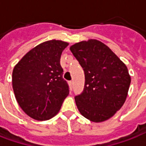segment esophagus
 Returning a JSON list of instances; mask_svg holds the SVG:
<instances>
[{
  "label": "esophagus",
  "instance_id": "obj_1",
  "mask_svg": "<svg viewBox=\"0 0 146 146\" xmlns=\"http://www.w3.org/2000/svg\"><path fill=\"white\" fill-rule=\"evenodd\" d=\"M69 85H70V88L72 89V88H73V81H69Z\"/></svg>",
  "mask_w": 146,
  "mask_h": 146
}]
</instances>
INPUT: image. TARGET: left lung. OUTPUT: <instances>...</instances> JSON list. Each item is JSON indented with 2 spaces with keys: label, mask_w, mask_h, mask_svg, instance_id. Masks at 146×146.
Wrapping results in <instances>:
<instances>
[{
  "label": "left lung",
  "mask_w": 146,
  "mask_h": 146,
  "mask_svg": "<svg viewBox=\"0 0 146 146\" xmlns=\"http://www.w3.org/2000/svg\"><path fill=\"white\" fill-rule=\"evenodd\" d=\"M70 51L84 71V88L75 96L81 115L92 122L110 119L125 102L131 84L126 65L108 46L91 39Z\"/></svg>",
  "instance_id": "left-lung-1"
}]
</instances>
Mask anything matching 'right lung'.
<instances>
[{"instance_id":"add662e5","label":"right lung","mask_w":146,"mask_h":146,"mask_svg":"<svg viewBox=\"0 0 146 146\" xmlns=\"http://www.w3.org/2000/svg\"><path fill=\"white\" fill-rule=\"evenodd\" d=\"M69 44L51 40L41 43L22 58L12 72V88L19 106L36 120H47L60 110L69 95L63 79L61 54Z\"/></svg>"}]
</instances>
